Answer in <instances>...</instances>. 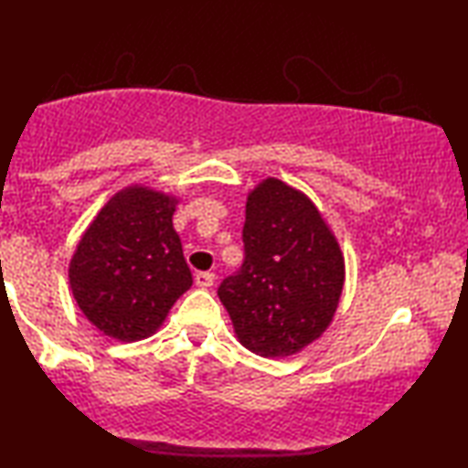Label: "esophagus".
<instances>
[{"instance_id": "1", "label": "esophagus", "mask_w": 468, "mask_h": 468, "mask_svg": "<svg viewBox=\"0 0 468 468\" xmlns=\"http://www.w3.org/2000/svg\"><path fill=\"white\" fill-rule=\"evenodd\" d=\"M215 283V274L213 272H197L196 274V285L197 287H204V290H207V287H210Z\"/></svg>"}]
</instances>
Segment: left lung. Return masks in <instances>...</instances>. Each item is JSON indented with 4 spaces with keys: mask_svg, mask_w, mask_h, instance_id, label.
<instances>
[{
    "mask_svg": "<svg viewBox=\"0 0 468 468\" xmlns=\"http://www.w3.org/2000/svg\"><path fill=\"white\" fill-rule=\"evenodd\" d=\"M245 258L217 296L240 343L264 357L292 356L328 328L343 292L335 236L309 197L266 178L249 194Z\"/></svg>",
    "mask_w": 468,
    "mask_h": 468,
    "instance_id": "obj_1",
    "label": "left lung"
}]
</instances>
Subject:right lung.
<instances>
[{
  "instance_id": "1",
  "label": "right lung",
  "mask_w": 468,
  "mask_h": 468,
  "mask_svg": "<svg viewBox=\"0 0 468 468\" xmlns=\"http://www.w3.org/2000/svg\"><path fill=\"white\" fill-rule=\"evenodd\" d=\"M172 213V197L125 189L79 242L69 285L80 311L104 335L119 341L149 336L194 283Z\"/></svg>"
}]
</instances>
